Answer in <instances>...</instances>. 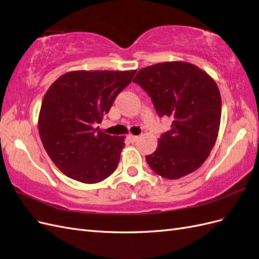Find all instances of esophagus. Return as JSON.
Returning <instances> with one entry per match:
<instances>
[{
    "label": "esophagus",
    "instance_id": "esophagus-1",
    "mask_svg": "<svg viewBox=\"0 0 259 259\" xmlns=\"http://www.w3.org/2000/svg\"><path fill=\"white\" fill-rule=\"evenodd\" d=\"M138 136H134V135H128V139H130V142L132 143V144H134V143H136L137 140H138Z\"/></svg>",
    "mask_w": 259,
    "mask_h": 259
}]
</instances>
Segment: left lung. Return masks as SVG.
<instances>
[{
  "instance_id": "1",
  "label": "left lung",
  "mask_w": 259,
  "mask_h": 259,
  "mask_svg": "<svg viewBox=\"0 0 259 259\" xmlns=\"http://www.w3.org/2000/svg\"><path fill=\"white\" fill-rule=\"evenodd\" d=\"M150 96L156 113L173 117L156 150L146 156L150 168L167 179L198 169L218 135L222 98L211 77L183 61L162 62L139 70L133 80Z\"/></svg>"
}]
</instances>
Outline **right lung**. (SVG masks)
Masks as SVG:
<instances>
[{
    "label": "right lung",
    "mask_w": 259,
    "mask_h": 259,
    "mask_svg": "<svg viewBox=\"0 0 259 259\" xmlns=\"http://www.w3.org/2000/svg\"><path fill=\"white\" fill-rule=\"evenodd\" d=\"M135 73L136 70L72 71L46 92L38 133L46 152L65 175L96 184L116 169L124 137L105 134L96 125Z\"/></svg>",
    "instance_id": "1"
}]
</instances>
